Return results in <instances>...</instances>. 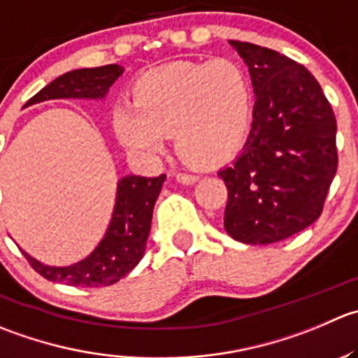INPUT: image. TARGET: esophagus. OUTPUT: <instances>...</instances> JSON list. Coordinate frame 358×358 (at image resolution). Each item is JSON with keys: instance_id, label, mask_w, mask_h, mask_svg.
Instances as JSON below:
<instances>
[{"instance_id": "esophagus-1", "label": "esophagus", "mask_w": 358, "mask_h": 358, "mask_svg": "<svg viewBox=\"0 0 358 358\" xmlns=\"http://www.w3.org/2000/svg\"><path fill=\"white\" fill-rule=\"evenodd\" d=\"M199 178L201 176L197 175V173H178V175H176V180H178L180 183H185V185L196 183Z\"/></svg>"}]
</instances>
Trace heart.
Segmentation results:
<instances>
[{
  "label": "heart",
  "instance_id": "1",
  "mask_svg": "<svg viewBox=\"0 0 358 358\" xmlns=\"http://www.w3.org/2000/svg\"><path fill=\"white\" fill-rule=\"evenodd\" d=\"M253 112L245 69L227 59L175 61L141 73L133 103H117L112 127L124 148L154 159L168 136L185 161L215 166L243 147Z\"/></svg>",
  "mask_w": 358,
  "mask_h": 358
}]
</instances>
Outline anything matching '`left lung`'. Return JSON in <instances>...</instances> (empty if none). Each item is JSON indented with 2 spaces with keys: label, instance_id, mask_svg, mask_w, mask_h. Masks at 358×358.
I'll list each match as a JSON object with an SVG mask.
<instances>
[{
  "label": "left lung",
  "instance_id": "left-lung-1",
  "mask_svg": "<svg viewBox=\"0 0 358 358\" xmlns=\"http://www.w3.org/2000/svg\"><path fill=\"white\" fill-rule=\"evenodd\" d=\"M248 66L255 105L248 140L218 171L224 227L246 245L297 234L322 213L338 169L336 117L313 75L271 48L229 41Z\"/></svg>",
  "mask_w": 358,
  "mask_h": 358
}]
</instances>
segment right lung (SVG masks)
<instances>
[{"label": "right lung", "mask_w": 358, "mask_h": 358, "mask_svg": "<svg viewBox=\"0 0 358 358\" xmlns=\"http://www.w3.org/2000/svg\"><path fill=\"white\" fill-rule=\"evenodd\" d=\"M124 73L119 64L99 68H82L64 73L45 85L24 106L38 105L50 99H91L103 101L110 87ZM166 175H126L117 182L115 204L105 236L85 259L71 266L57 267L40 262L29 253L24 257L33 269L48 282H61L71 287H108L133 271L143 259L150 232L154 204L161 194Z\"/></svg>", "instance_id": "add662e5"}]
</instances>
